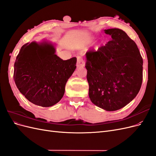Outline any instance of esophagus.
Here are the masks:
<instances>
[{
	"label": "esophagus",
	"mask_w": 156,
	"mask_h": 156,
	"mask_svg": "<svg viewBox=\"0 0 156 156\" xmlns=\"http://www.w3.org/2000/svg\"><path fill=\"white\" fill-rule=\"evenodd\" d=\"M77 68H81L84 66V60L83 58L81 57V56H78L77 57Z\"/></svg>",
	"instance_id": "34e87169"
}]
</instances>
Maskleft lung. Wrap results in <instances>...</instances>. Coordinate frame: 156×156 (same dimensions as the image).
Listing matches in <instances>:
<instances>
[{
    "instance_id": "left-lung-1",
    "label": "left lung",
    "mask_w": 156,
    "mask_h": 156,
    "mask_svg": "<svg viewBox=\"0 0 156 156\" xmlns=\"http://www.w3.org/2000/svg\"><path fill=\"white\" fill-rule=\"evenodd\" d=\"M112 40L86 53L88 95L107 111L120 109L137 95L143 82V60L137 45L119 29L104 30Z\"/></svg>"
}]
</instances>
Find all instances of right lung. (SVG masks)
<instances>
[{
  "instance_id": "right-lung-1",
  "label": "right lung",
  "mask_w": 156,
  "mask_h": 156,
  "mask_svg": "<svg viewBox=\"0 0 156 156\" xmlns=\"http://www.w3.org/2000/svg\"><path fill=\"white\" fill-rule=\"evenodd\" d=\"M56 44L44 40L23 45L14 64L13 79L20 92L33 104L49 107L62 98L77 58L63 60Z\"/></svg>"
}]
</instances>
